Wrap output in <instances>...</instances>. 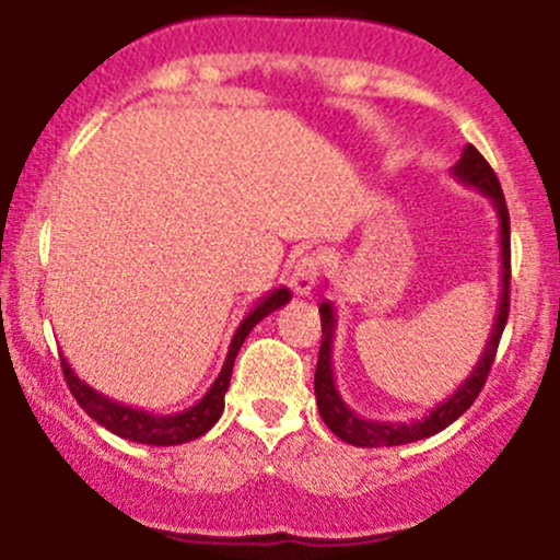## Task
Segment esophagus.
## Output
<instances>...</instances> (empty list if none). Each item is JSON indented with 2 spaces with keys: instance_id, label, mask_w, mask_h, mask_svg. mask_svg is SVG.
<instances>
[{
  "instance_id": "34e87169",
  "label": "esophagus",
  "mask_w": 560,
  "mask_h": 560,
  "mask_svg": "<svg viewBox=\"0 0 560 560\" xmlns=\"http://www.w3.org/2000/svg\"><path fill=\"white\" fill-rule=\"evenodd\" d=\"M318 275H320L318 256H315V253H304V256H299L296 261H293L288 285H291V291L296 293V296H310V291H313L315 282H318Z\"/></svg>"
}]
</instances>
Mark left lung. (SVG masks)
Listing matches in <instances>:
<instances>
[{"instance_id":"8db88e82","label":"left lung","mask_w":560,"mask_h":560,"mask_svg":"<svg viewBox=\"0 0 560 560\" xmlns=\"http://www.w3.org/2000/svg\"><path fill=\"white\" fill-rule=\"evenodd\" d=\"M453 177L464 186L477 188L482 196H488L499 218V256H501V293H499V307H495L493 328L488 334V342L482 355L477 359L475 369L469 372V377L453 390L447 399H442L440 405L431 407L423 418L407 420V423H390V420H372L361 418L355 409L345 405V399L339 396L337 383H334V331H337V313H334L331 302H320V353H318V366H315V399H318L320 418L334 434L342 442L355 447H394V445H407V442L425 440V436L440 434L442 429L458 420L466 412L475 399L480 396L482 385H486L488 372L493 366L495 348H499L501 331L506 326V315H510V212H506L504 194H501L499 177L491 170L486 159L475 145H466L460 159L455 161Z\"/></svg>"}]
</instances>
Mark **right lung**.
I'll return each mask as SVG.
<instances>
[{"label": "right lung", "instance_id": "add662e5", "mask_svg": "<svg viewBox=\"0 0 560 560\" xmlns=\"http://www.w3.org/2000/svg\"><path fill=\"white\" fill-rule=\"evenodd\" d=\"M288 299H291V291H288L285 285H280L275 288V291H269L261 302H256V307L242 318L237 331H234L226 361H223L221 374L215 377V383L210 385V390H207L194 407L180 409V412L155 415L140 407L120 405V401L109 399V396L100 394L96 388H91L89 383H83V380L72 372V366L67 364V359H61L65 380L69 390H72V396L78 399V405L89 412V418H94L96 423L105 425L107 431H113V434L120 436V440L140 442V445H155V447L183 445V442L199 440V436L207 434V431L218 423V418H221L223 396H226L229 380H232L234 359H237L245 337L253 331V326H256L258 320H264L269 313H275V310H280L282 304H288Z\"/></svg>", "mask_w": 560, "mask_h": 560}]
</instances>
